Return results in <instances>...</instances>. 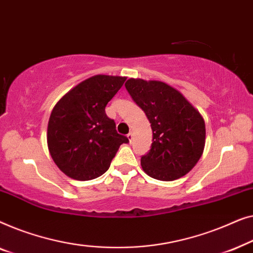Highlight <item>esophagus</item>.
Segmentation results:
<instances>
[{
    "instance_id": "obj_1",
    "label": "esophagus",
    "mask_w": 253,
    "mask_h": 253,
    "mask_svg": "<svg viewBox=\"0 0 253 253\" xmlns=\"http://www.w3.org/2000/svg\"><path fill=\"white\" fill-rule=\"evenodd\" d=\"M127 138H128V141H131V138H133V133H128L127 134Z\"/></svg>"
}]
</instances>
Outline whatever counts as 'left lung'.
Instances as JSON below:
<instances>
[{"mask_svg":"<svg viewBox=\"0 0 253 253\" xmlns=\"http://www.w3.org/2000/svg\"><path fill=\"white\" fill-rule=\"evenodd\" d=\"M125 87L151 124V149L141 158L144 172L161 181L189 173L205 147V122L198 110L163 81L130 78Z\"/></svg>","mask_w":253,"mask_h":253,"instance_id":"1","label":"left lung"}]
</instances>
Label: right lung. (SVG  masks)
<instances>
[{
    "instance_id": "add662e5",
    "label": "right lung",
    "mask_w": 253,
    "mask_h": 253,
    "mask_svg": "<svg viewBox=\"0 0 253 253\" xmlns=\"http://www.w3.org/2000/svg\"><path fill=\"white\" fill-rule=\"evenodd\" d=\"M126 77L98 74L67 91L52 109L48 122L49 154L71 179L88 181L101 176L128 138L116 130L105 106Z\"/></svg>"
}]
</instances>
